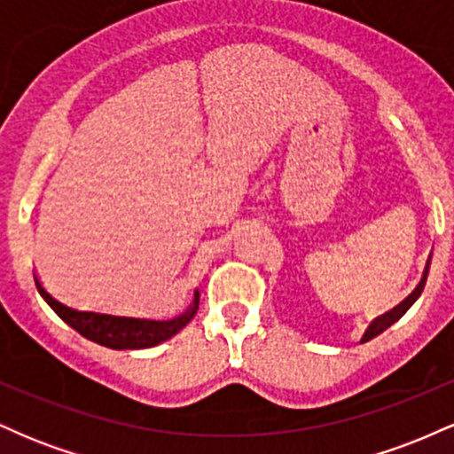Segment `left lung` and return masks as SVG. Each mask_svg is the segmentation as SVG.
I'll return each instance as SVG.
<instances>
[{"mask_svg": "<svg viewBox=\"0 0 454 454\" xmlns=\"http://www.w3.org/2000/svg\"><path fill=\"white\" fill-rule=\"evenodd\" d=\"M427 270H429V262H427V269H425V275H423V279H420V284L416 286V290H414V293H411V294H410L408 299H405V301H401V303H399L397 307H395V309H390V311H387V314H384V316L376 317V320H373L372 325H369L367 331H364V337H363V341H369V340H373V337H378L380 333H384V331H387V328H388L390 325H395V322H397L399 317L403 316L405 311H408L411 305H414V301L419 299L420 293H423V288H425V281H427Z\"/></svg>", "mask_w": 454, "mask_h": 454, "instance_id": "left-lung-1", "label": "left lung"}]
</instances>
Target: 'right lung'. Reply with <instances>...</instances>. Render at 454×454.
Segmentation results:
<instances>
[{
	"mask_svg": "<svg viewBox=\"0 0 454 454\" xmlns=\"http://www.w3.org/2000/svg\"><path fill=\"white\" fill-rule=\"evenodd\" d=\"M35 288L43 294V299L51 305L61 320L67 322L74 331L81 333L87 340L100 343V346L113 348V350H140V348H153L158 343L170 340L192 320L198 309V290L194 293V305L173 320H145V317L111 316L98 314V311H78L72 309L51 296L43 288L40 281H35Z\"/></svg>",
	"mask_w": 454,
	"mask_h": 454,
	"instance_id": "obj_1",
	"label": "right lung"
}]
</instances>
